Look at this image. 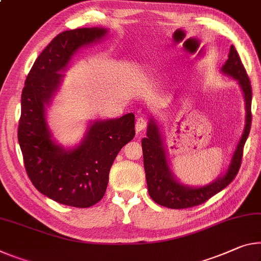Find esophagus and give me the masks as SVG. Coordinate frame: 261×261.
I'll return each instance as SVG.
<instances>
[{"mask_svg": "<svg viewBox=\"0 0 261 261\" xmlns=\"http://www.w3.org/2000/svg\"><path fill=\"white\" fill-rule=\"evenodd\" d=\"M146 126H147L146 119L144 117H138L137 121H136V131L140 132V131L145 130Z\"/></svg>", "mask_w": 261, "mask_h": 261, "instance_id": "esophagus-1", "label": "esophagus"}]
</instances>
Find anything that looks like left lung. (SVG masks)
Segmentation results:
<instances>
[{
    "label": "left lung",
    "instance_id": "obj_1",
    "mask_svg": "<svg viewBox=\"0 0 261 261\" xmlns=\"http://www.w3.org/2000/svg\"><path fill=\"white\" fill-rule=\"evenodd\" d=\"M222 71L238 80L243 89L246 108L245 129H244L237 147H236L226 174L209 186L200 188L187 187V186L177 182L172 174L171 168L168 167L166 152H165L159 127L154 119L152 118L148 123L147 137L142 140V147L148 194L155 203L172 209H186L200 205L208 201L210 197L216 195L217 193H220L226 186H229L237 175L242 164L244 145H245L251 129L252 88L246 69L244 67L234 46L230 47L229 59L222 67Z\"/></svg>",
    "mask_w": 261,
    "mask_h": 261
}]
</instances>
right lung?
Returning a JSON list of instances; mask_svg holds the SVG:
<instances>
[{
    "mask_svg": "<svg viewBox=\"0 0 261 261\" xmlns=\"http://www.w3.org/2000/svg\"><path fill=\"white\" fill-rule=\"evenodd\" d=\"M106 34V29L84 28L56 36L36 59L22 92L18 143L29 179L45 196L76 208H88L105 196L116 155L135 137V115L95 122L84 142L66 151L52 142L45 105L63 79L58 72L79 48Z\"/></svg>",
    "mask_w": 261,
    "mask_h": 261,
    "instance_id": "1",
    "label": "right lung"
}]
</instances>
